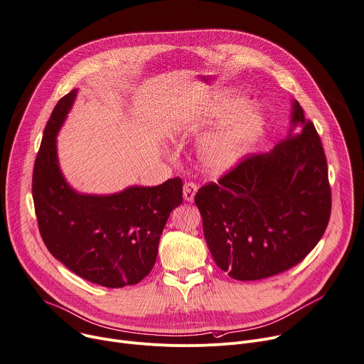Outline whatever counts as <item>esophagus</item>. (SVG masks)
Instances as JSON below:
<instances>
[{"label": "esophagus", "mask_w": 364, "mask_h": 364, "mask_svg": "<svg viewBox=\"0 0 364 364\" xmlns=\"http://www.w3.org/2000/svg\"><path fill=\"white\" fill-rule=\"evenodd\" d=\"M196 191H198L196 183L185 182V185H183V199L188 200V203H192L195 195H196Z\"/></svg>", "instance_id": "esophagus-1"}]
</instances>
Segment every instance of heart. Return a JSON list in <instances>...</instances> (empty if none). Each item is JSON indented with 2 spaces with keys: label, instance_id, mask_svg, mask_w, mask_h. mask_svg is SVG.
I'll return each mask as SVG.
<instances>
[{
  "label": "heart",
  "instance_id": "1",
  "mask_svg": "<svg viewBox=\"0 0 364 364\" xmlns=\"http://www.w3.org/2000/svg\"><path fill=\"white\" fill-rule=\"evenodd\" d=\"M245 105V98H231L225 104L217 107L213 117L223 119L235 111H240ZM264 126V115L257 107L240 111L200 146L199 157L203 166L214 175H223L231 171L262 137Z\"/></svg>",
  "mask_w": 364,
  "mask_h": 364
}]
</instances>
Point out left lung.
I'll return each instance as SVG.
<instances>
[{
	"mask_svg": "<svg viewBox=\"0 0 364 364\" xmlns=\"http://www.w3.org/2000/svg\"><path fill=\"white\" fill-rule=\"evenodd\" d=\"M292 126L295 130L270 153L245 156L195 195L210 252L235 280L289 270L309 255L328 225L327 157L298 101Z\"/></svg>",
	"mask_w": 364,
	"mask_h": 364,
	"instance_id": "1",
	"label": "left lung"
}]
</instances>
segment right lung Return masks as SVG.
I'll use <instances>...</instances> for the list:
<instances>
[{
    "mask_svg": "<svg viewBox=\"0 0 364 364\" xmlns=\"http://www.w3.org/2000/svg\"><path fill=\"white\" fill-rule=\"evenodd\" d=\"M76 90L59 100L45 127L33 169V200L40 235L48 250L75 274L107 288L144 279L157 256L171 213L182 204L181 178L153 188L79 195L65 182L56 157V133Z\"/></svg>",
    "mask_w": 364,
    "mask_h": 364,
    "instance_id": "1",
    "label": "right lung"
}]
</instances>
